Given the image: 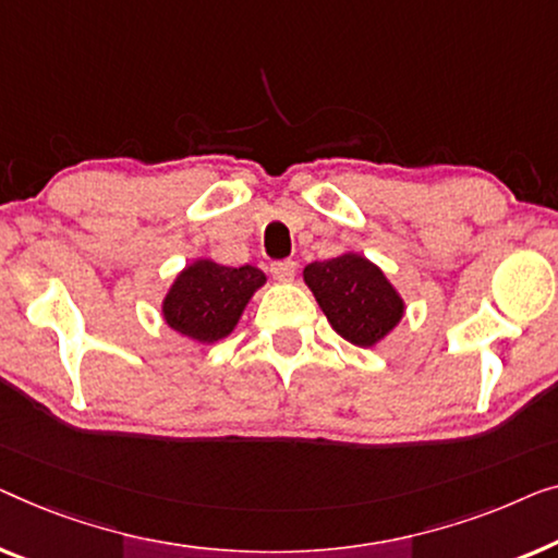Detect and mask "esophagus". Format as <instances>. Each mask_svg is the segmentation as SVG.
I'll use <instances>...</instances> for the list:
<instances>
[{"mask_svg": "<svg viewBox=\"0 0 558 558\" xmlns=\"http://www.w3.org/2000/svg\"><path fill=\"white\" fill-rule=\"evenodd\" d=\"M270 272L272 278L280 280V282H290L295 278V263L293 260H278L270 265Z\"/></svg>", "mask_w": 558, "mask_h": 558, "instance_id": "1", "label": "esophagus"}]
</instances>
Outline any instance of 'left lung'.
Wrapping results in <instances>:
<instances>
[{"label": "left lung", "mask_w": 558, "mask_h": 558, "mask_svg": "<svg viewBox=\"0 0 558 558\" xmlns=\"http://www.w3.org/2000/svg\"><path fill=\"white\" fill-rule=\"evenodd\" d=\"M303 280L333 331L359 349H374L404 318V298L379 265L359 253L308 263Z\"/></svg>", "instance_id": "obj_1"}]
</instances>
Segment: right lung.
I'll list each match as a JSON object with an SVG mask.
<instances>
[{"mask_svg":"<svg viewBox=\"0 0 558 558\" xmlns=\"http://www.w3.org/2000/svg\"><path fill=\"white\" fill-rule=\"evenodd\" d=\"M265 280V272L255 265L230 268L211 257H197L177 272L161 301V316L171 331L209 347L238 328Z\"/></svg>","mask_w":558,"mask_h":558,"instance_id":"right-lung-1","label":"right lung"}]
</instances>
